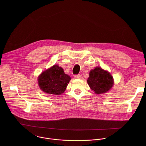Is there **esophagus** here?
Here are the masks:
<instances>
[{
  "mask_svg": "<svg viewBox=\"0 0 146 146\" xmlns=\"http://www.w3.org/2000/svg\"><path fill=\"white\" fill-rule=\"evenodd\" d=\"M74 77H75V79H81V78H82V76H81L80 74L75 75L74 76Z\"/></svg>",
  "mask_w": 146,
  "mask_h": 146,
  "instance_id": "34e87169",
  "label": "esophagus"
}]
</instances>
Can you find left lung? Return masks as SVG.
<instances>
[{"instance_id":"8db88e82","label":"left lung","mask_w":146,"mask_h":146,"mask_svg":"<svg viewBox=\"0 0 146 146\" xmlns=\"http://www.w3.org/2000/svg\"><path fill=\"white\" fill-rule=\"evenodd\" d=\"M87 83L96 94H102L109 91L113 86V79L110 72L98 67L90 71Z\"/></svg>"}]
</instances>
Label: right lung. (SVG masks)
I'll list each match as a JSON object with an SVG mask.
<instances>
[{
  "instance_id": "right-lung-1",
  "label": "right lung",
  "mask_w": 146,
  "mask_h": 146,
  "mask_svg": "<svg viewBox=\"0 0 146 146\" xmlns=\"http://www.w3.org/2000/svg\"><path fill=\"white\" fill-rule=\"evenodd\" d=\"M40 89L45 93L60 95L65 91L71 78L64 74L61 67L54 64L43 71L38 77Z\"/></svg>"
}]
</instances>
